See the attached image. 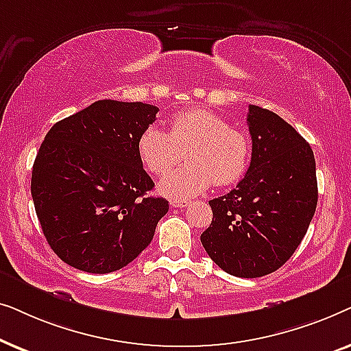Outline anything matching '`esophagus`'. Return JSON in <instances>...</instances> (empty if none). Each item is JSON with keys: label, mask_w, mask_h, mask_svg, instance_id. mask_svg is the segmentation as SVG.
Segmentation results:
<instances>
[{"label": "esophagus", "mask_w": 351, "mask_h": 351, "mask_svg": "<svg viewBox=\"0 0 351 351\" xmlns=\"http://www.w3.org/2000/svg\"><path fill=\"white\" fill-rule=\"evenodd\" d=\"M172 208H186L189 206V201L185 199H171Z\"/></svg>", "instance_id": "esophagus-1"}]
</instances>
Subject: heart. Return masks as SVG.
Returning <instances> with one entry per match:
<instances>
[{"label": "heart", "instance_id": "1", "mask_svg": "<svg viewBox=\"0 0 351 351\" xmlns=\"http://www.w3.org/2000/svg\"><path fill=\"white\" fill-rule=\"evenodd\" d=\"M186 152V162L160 182V191L172 199L203 193L210 185L237 184L251 165V141L246 132L230 128L227 119L206 108L180 113L171 119L169 131L148 126L137 138V153L152 174L172 169Z\"/></svg>", "mask_w": 351, "mask_h": 351}]
</instances>
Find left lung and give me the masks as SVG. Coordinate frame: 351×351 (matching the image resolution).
I'll use <instances>...</instances> for the list:
<instances>
[{"mask_svg":"<svg viewBox=\"0 0 351 351\" xmlns=\"http://www.w3.org/2000/svg\"><path fill=\"white\" fill-rule=\"evenodd\" d=\"M251 165L230 193L209 201L213 222L201 234L223 271L258 278L276 271L299 247L318 203L308 142L270 110L249 105Z\"/></svg>","mask_w":351,"mask_h":351,"instance_id":"obj_1","label":"left lung"}]
</instances>
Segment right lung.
I'll list each match as a JSON object with an SVG mask.
<instances>
[{
    "mask_svg": "<svg viewBox=\"0 0 351 351\" xmlns=\"http://www.w3.org/2000/svg\"><path fill=\"white\" fill-rule=\"evenodd\" d=\"M160 108L97 100L56 123L32 171V198L52 251L70 267L110 273L132 262L169 210L148 196L137 138Z\"/></svg>",
    "mask_w": 351,
    "mask_h": 351,
    "instance_id": "add662e5",
    "label": "right lung"
}]
</instances>
